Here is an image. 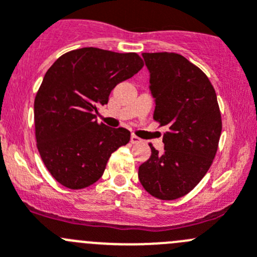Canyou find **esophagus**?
Returning a JSON list of instances; mask_svg holds the SVG:
<instances>
[{"label": "esophagus", "mask_w": 257, "mask_h": 257, "mask_svg": "<svg viewBox=\"0 0 257 257\" xmlns=\"http://www.w3.org/2000/svg\"><path fill=\"white\" fill-rule=\"evenodd\" d=\"M141 139H139L138 136H135V135H131V144H140L141 143Z\"/></svg>", "instance_id": "obj_1"}]
</instances>
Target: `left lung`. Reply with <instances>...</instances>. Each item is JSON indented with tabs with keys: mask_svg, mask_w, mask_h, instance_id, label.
Returning a JSON list of instances; mask_svg holds the SVG:
<instances>
[{
	"mask_svg": "<svg viewBox=\"0 0 257 257\" xmlns=\"http://www.w3.org/2000/svg\"><path fill=\"white\" fill-rule=\"evenodd\" d=\"M155 102L154 118L167 126L164 151L154 146L139 167V180L163 200L188 194L211 168L218 149L222 119L216 92L207 75L183 55L144 53Z\"/></svg>",
	"mask_w": 257,
	"mask_h": 257,
	"instance_id": "1",
	"label": "left lung"
}]
</instances>
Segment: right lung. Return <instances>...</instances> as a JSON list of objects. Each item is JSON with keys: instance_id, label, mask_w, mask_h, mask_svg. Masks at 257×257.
I'll return each instance as SVG.
<instances>
[{"instance_id": "right-lung-1", "label": "right lung", "mask_w": 257, "mask_h": 257, "mask_svg": "<svg viewBox=\"0 0 257 257\" xmlns=\"http://www.w3.org/2000/svg\"><path fill=\"white\" fill-rule=\"evenodd\" d=\"M144 67L136 53L82 48L65 53L44 75L34 102L38 150L57 182L82 189L103 174L130 131L98 123V107L111 90Z\"/></svg>"}]
</instances>
